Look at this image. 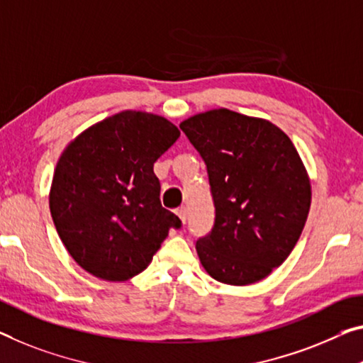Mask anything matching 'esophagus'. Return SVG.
Instances as JSON below:
<instances>
[{
    "mask_svg": "<svg viewBox=\"0 0 363 363\" xmlns=\"http://www.w3.org/2000/svg\"><path fill=\"white\" fill-rule=\"evenodd\" d=\"M177 216L180 217V220L183 222V224H185L186 222V219H188V213H186V208H178L177 209Z\"/></svg>",
    "mask_w": 363,
    "mask_h": 363,
    "instance_id": "34e87169",
    "label": "esophagus"
}]
</instances>
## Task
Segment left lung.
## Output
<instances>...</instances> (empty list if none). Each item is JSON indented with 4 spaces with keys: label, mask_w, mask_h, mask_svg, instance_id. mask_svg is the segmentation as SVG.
<instances>
[{
    "label": "left lung",
    "mask_w": 363,
    "mask_h": 363,
    "mask_svg": "<svg viewBox=\"0 0 363 363\" xmlns=\"http://www.w3.org/2000/svg\"><path fill=\"white\" fill-rule=\"evenodd\" d=\"M209 175L214 227L196 242L206 272L230 286L269 276L298 242L311 203L310 178L286 133L227 108L180 123Z\"/></svg>",
    "instance_id": "left-lung-1"
}]
</instances>
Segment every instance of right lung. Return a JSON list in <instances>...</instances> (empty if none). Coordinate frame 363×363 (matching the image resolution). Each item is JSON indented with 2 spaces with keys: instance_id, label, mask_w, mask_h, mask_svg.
Segmentation results:
<instances>
[{
  "instance_id": "1",
  "label": "right lung",
  "mask_w": 363,
  "mask_h": 363,
  "mask_svg": "<svg viewBox=\"0 0 363 363\" xmlns=\"http://www.w3.org/2000/svg\"><path fill=\"white\" fill-rule=\"evenodd\" d=\"M180 138L164 116L125 110L66 146L50 188L61 242L89 274L120 282L143 272L182 220L160 204L154 162Z\"/></svg>"
}]
</instances>
